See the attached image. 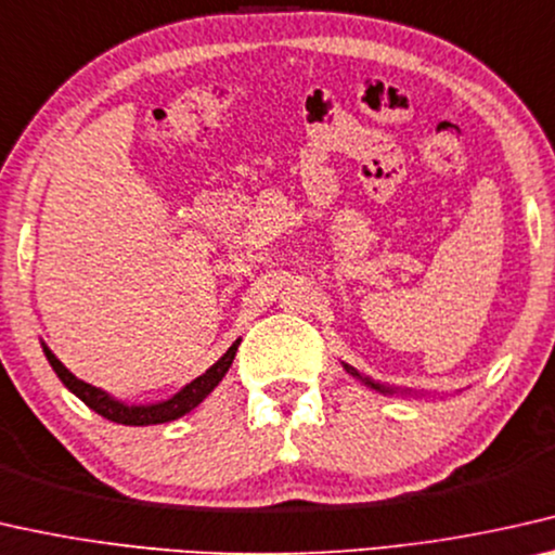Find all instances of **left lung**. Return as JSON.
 Here are the masks:
<instances>
[{
  "label": "left lung",
  "mask_w": 555,
  "mask_h": 555,
  "mask_svg": "<svg viewBox=\"0 0 555 555\" xmlns=\"http://www.w3.org/2000/svg\"><path fill=\"white\" fill-rule=\"evenodd\" d=\"M344 369H346V374H351L353 378H359L361 384H366L369 388H374V391H378V393H396V391H399V388H391V386H384V384H378V382H371V378H363L357 369L349 366V363H344Z\"/></svg>",
  "instance_id": "obj_1"
}]
</instances>
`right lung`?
<instances>
[{
    "label": "right lung",
    "mask_w": 555,
    "mask_h": 555,
    "mask_svg": "<svg viewBox=\"0 0 555 555\" xmlns=\"http://www.w3.org/2000/svg\"><path fill=\"white\" fill-rule=\"evenodd\" d=\"M238 344H242V338H236V341L229 346V351L224 353V357L214 363V366L206 369L202 376H196L192 384H186L181 391L173 393L171 399L156 401V403H124L119 399H114V396L102 391V388H96V386L81 382V378L74 376L72 371L66 369L52 351H49L47 344H41V349H44L49 366H52L54 374L62 378V384L69 388L77 399L85 401L89 409L96 411L99 416L109 418V421H114V424H124V426H152V424H167V421L181 418L184 413L194 411L198 403H202L206 396H209L214 388L219 386L221 378L227 376L231 361H234V357H236Z\"/></svg>",
    "instance_id": "right-lung-1"
}]
</instances>
